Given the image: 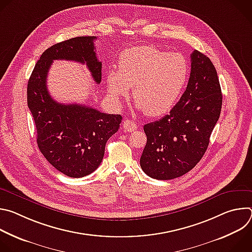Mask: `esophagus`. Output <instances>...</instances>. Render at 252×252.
Returning a JSON list of instances; mask_svg holds the SVG:
<instances>
[{"instance_id":"34e87169","label":"esophagus","mask_w":252,"mask_h":252,"mask_svg":"<svg viewBox=\"0 0 252 252\" xmlns=\"http://www.w3.org/2000/svg\"><path fill=\"white\" fill-rule=\"evenodd\" d=\"M124 128L126 130V131H128V132H131V131H134L135 129H136V127H137V126H136V124L135 123H133L132 121H130V120H126L125 122H124Z\"/></svg>"}]
</instances>
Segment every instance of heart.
<instances>
[{"mask_svg": "<svg viewBox=\"0 0 252 252\" xmlns=\"http://www.w3.org/2000/svg\"><path fill=\"white\" fill-rule=\"evenodd\" d=\"M190 75L188 59L181 53H167L154 46L125 50L119 57V71L106 75V89L119 103L129 94L138 110L149 117L170 112L183 95Z\"/></svg>", "mask_w": 252, "mask_h": 252, "instance_id": "b5f03b06", "label": "heart"}]
</instances>
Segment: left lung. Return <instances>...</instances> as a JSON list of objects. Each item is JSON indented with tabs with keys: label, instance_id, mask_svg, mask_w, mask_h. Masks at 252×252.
Masks as SVG:
<instances>
[{
	"label": "left lung",
	"instance_id": "obj_1",
	"mask_svg": "<svg viewBox=\"0 0 252 252\" xmlns=\"http://www.w3.org/2000/svg\"><path fill=\"white\" fill-rule=\"evenodd\" d=\"M188 87L168 115L143 126L147 145L140 166L149 176L167 181L192 169L205 154L221 111L222 94L211 61L193 51Z\"/></svg>",
	"mask_w": 252,
	"mask_h": 252
}]
</instances>
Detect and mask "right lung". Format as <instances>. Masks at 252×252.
I'll return each mask as SVG.
<instances>
[{"instance_id": "add662e5", "label": "right lung", "mask_w": 252, "mask_h": 252, "mask_svg": "<svg viewBox=\"0 0 252 252\" xmlns=\"http://www.w3.org/2000/svg\"><path fill=\"white\" fill-rule=\"evenodd\" d=\"M95 37H77L47 49L35 63L28 82V106L37 128L38 147L47 160L69 177H84L100 164L105 143L120 127L121 115L100 113L91 106L56 101L47 88L48 71L55 60L86 63L96 84L101 81V63Z\"/></svg>"}]
</instances>
